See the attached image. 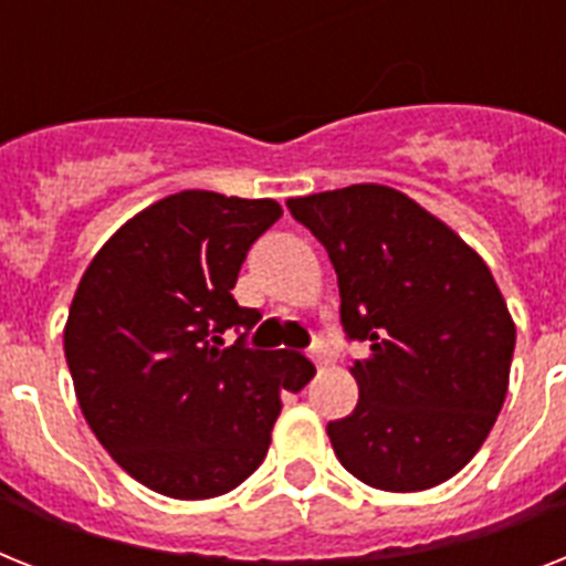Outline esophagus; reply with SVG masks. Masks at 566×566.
<instances>
[{
  "label": "esophagus",
  "mask_w": 566,
  "mask_h": 566,
  "mask_svg": "<svg viewBox=\"0 0 566 566\" xmlns=\"http://www.w3.org/2000/svg\"><path fill=\"white\" fill-rule=\"evenodd\" d=\"M310 358L315 361V367H324L326 361H329V356H326V347H324V340H315V347H312Z\"/></svg>",
  "instance_id": "1"
}]
</instances>
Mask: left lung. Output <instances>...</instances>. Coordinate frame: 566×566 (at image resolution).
<instances>
[{
	"instance_id": "1",
	"label": "left lung",
	"mask_w": 566,
	"mask_h": 566,
	"mask_svg": "<svg viewBox=\"0 0 566 566\" xmlns=\"http://www.w3.org/2000/svg\"><path fill=\"white\" fill-rule=\"evenodd\" d=\"M324 242L349 338L358 405L326 424L340 465L381 492H422L480 451L509 390L515 321L483 256L387 185L289 199Z\"/></svg>"
}]
</instances>
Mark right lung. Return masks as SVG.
Here are the masks:
<instances>
[{"mask_svg":"<svg viewBox=\"0 0 566 566\" xmlns=\"http://www.w3.org/2000/svg\"><path fill=\"white\" fill-rule=\"evenodd\" d=\"M283 217L274 199L165 196L104 242L69 306L63 349L83 417L120 469L176 501H208L269 454L280 394L310 358L226 347L260 312L233 301L251 242Z\"/></svg>","mask_w":566,"mask_h":566,"instance_id":"1","label":"right lung"}]
</instances>
